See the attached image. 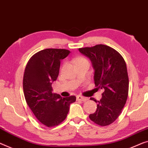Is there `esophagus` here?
Listing matches in <instances>:
<instances>
[{
  "instance_id": "34e87169",
  "label": "esophagus",
  "mask_w": 148,
  "mask_h": 148,
  "mask_svg": "<svg viewBox=\"0 0 148 148\" xmlns=\"http://www.w3.org/2000/svg\"><path fill=\"white\" fill-rule=\"evenodd\" d=\"M77 100H80V101H82V102H85V101H87L88 100V98H86V97L82 96H77Z\"/></svg>"
}]
</instances>
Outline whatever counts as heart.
I'll list each match as a JSON object with an SVG mask.
<instances>
[{
	"instance_id": "obj_1",
	"label": "heart",
	"mask_w": 148,
	"mask_h": 148,
	"mask_svg": "<svg viewBox=\"0 0 148 148\" xmlns=\"http://www.w3.org/2000/svg\"><path fill=\"white\" fill-rule=\"evenodd\" d=\"M85 60V59L84 58H82V57H80V58H77L76 60V61H77V60Z\"/></svg>"
}]
</instances>
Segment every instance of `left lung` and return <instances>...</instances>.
Returning a JSON list of instances; mask_svg holds the SVG:
<instances>
[{
	"instance_id": "1",
	"label": "left lung",
	"mask_w": 148,
	"mask_h": 148,
	"mask_svg": "<svg viewBox=\"0 0 148 148\" xmlns=\"http://www.w3.org/2000/svg\"><path fill=\"white\" fill-rule=\"evenodd\" d=\"M78 50L91 61L96 87L103 90L100 101L90 98L97 103V109L89 118L102 126L111 124L120 116L128 95L129 79L124 59L116 50L106 45Z\"/></svg>"
}]
</instances>
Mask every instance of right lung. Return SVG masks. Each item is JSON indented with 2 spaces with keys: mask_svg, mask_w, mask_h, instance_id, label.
Listing matches in <instances>:
<instances>
[{
  "mask_svg": "<svg viewBox=\"0 0 148 148\" xmlns=\"http://www.w3.org/2000/svg\"><path fill=\"white\" fill-rule=\"evenodd\" d=\"M70 52L57 48L42 50L33 55L25 68L23 90L26 103L35 117L47 127L63 122L70 103L76 100L74 96L62 98L52 92V84L58 76L60 61Z\"/></svg>",
  "mask_w": 148,
  "mask_h": 148,
  "instance_id": "add662e5",
  "label": "right lung"
}]
</instances>
